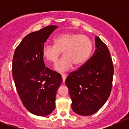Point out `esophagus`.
<instances>
[{
	"label": "esophagus",
	"instance_id": "34e87169",
	"mask_svg": "<svg viewBox=\"0 0 129 129\" xmlns=\"http://www.w3.org/2000/svg\"><path fill=\"white\" fill-rule=\"evenodd\" d=\"M62 80H63V82H64L66 81V77H67V74H62Z\"/></svg>",
	"mask_w": 129,
	"mask_h": 129
}]
</instances>
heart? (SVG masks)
<instances>
[{
  "instance_id": "1",
  "label": "heart",
  "mask_w": 129,
  "mask_h": 129,
  "mask_svg": "<svg viewBox=\"0 0 129 129\" xmlns=\"http://www.w3.org/2000/svg\"><path fill=\"white\" fill-rule=\"evenodd\" d=\"M54 45H45L42 49V56L51 63H55L62 52L63 57L57 62L55 69L65 72L72 67L82 65L89 58L92 50V41L85 35L66 33L57 36Z\"/></svg>"
}]
</instances>
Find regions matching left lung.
<instances>
[{
  "label": "left lung",
  "mask_w": 129,
  "mask_h": 129,
  "mask_svg": "<svg viewBox=\"0 0 129 129\" xmlns=\"http://www.w3.org/2000/svg\"><path fill=\"white\" fill-rule=\"evenodd\" d=\"M92 56L66 80L72 109L84 116L97 112L107 101L112 86L114 66L107 47L99 37Z\"/></svg>",
  "instance_id": "left-lung-1"
}]
</instances>
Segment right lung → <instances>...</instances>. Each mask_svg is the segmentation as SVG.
Returning a JSON list of instances; mask_svg holds the SVG:
<instances>
[{
	"instance_id": "add662e5",
	"label": "right lung",
	"mask_w": 129,
	"mask_h": 129,
	"mask_svg": "<svg viewBox=\"0 0 129 129\" xmlns=\"http://www.w3.org/2000/svg\"><path fill=\"white\" fill-rule=\"evenodd\" d=\"M49 25L28 34L14 52L12 76L25 107L38 116H46L55 108L57 91L62 82L60 74L45 67L42 56L44 43L55 28Z\"/></svg>"
}]
</instances>
